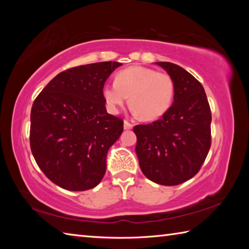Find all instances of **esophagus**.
Segmentation results:
<instances>
[{
  "instance_id": "34e87169",
  "label": "esophagus",
  "mask_w": 249,
  "mask_h": 249,
  "mask_svg": "<svg viewBox=\"0 0 249 249\" xmlns=\"http://www.w3.org/2000/svg\"><path fill=\"white\" fill-rule=\"evenodd\" d=\"M133 125L129 123L127 121H124V129H132Z\"/></svg>"
}]
</instances>
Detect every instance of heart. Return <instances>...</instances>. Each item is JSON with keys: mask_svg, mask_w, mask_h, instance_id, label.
Instances as JSON below:
<instances>
[{"mask_svg": "<svg viewBox=\"0 0 249 249\" xmlns=\"http://www.w3.org/2000/svg\"><path fill=\"white\" fill-rule=\"evenodd\" d=\"M103 96L108 111L117 113L127 102L132 111L144 121L161 117L170 108L175 84L170 75L142 66H132L116 74L115 82L103 87Z\"/></svg>", "mask_w": 249, "mask_h": 249, "instance_id": "1", "label": "heart"}]
</instances>
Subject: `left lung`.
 Returning <instances> with one entry per match:
<instances>
[{"mask_svg": "<svg viewBox=\"0 0 249 249\" xmlns=\"http://www.w3.org/2000/svg\"><path fill=\"white\" fill-rule=\"evenodd\" d=\"M175 84L174 103L151 124L137 125L136 151L147 178L177 185L195 177L211 147V109L202 84L180 66L156 62Z\"/></svg>", "mask_w": 249, "mask_h": 249, "instance_id": "obj_1", "label": "left lung"}]
</instances>
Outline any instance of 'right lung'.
<instances>
[{"instance_id": "1", "label": "right lung", "mask_w": 249, "mask_h": 249, "mask_svg": "<svg viewBox=\"0 0 249 249\" xmlns=\"http://www.w3.org/2000/svg\"><path fill=\"white\" fill-rule=\"evenodd\" d=\"M122 64L95 62L62 71L34 101L31 149L54 184L69 191L98 185L107 151L123 133V121L108 114L103 87Z\"/></svg>"}]
</instances>
